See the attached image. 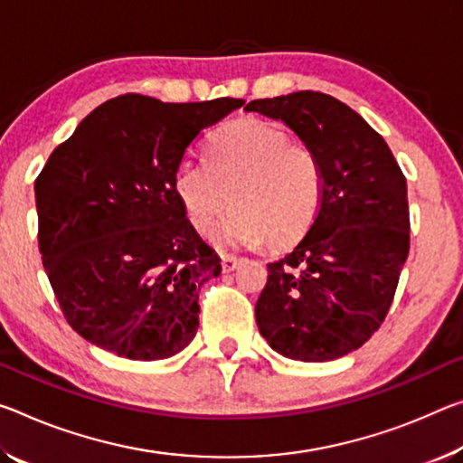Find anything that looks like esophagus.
I'll return each instance as SVG.
<instances>
[{
  "label": "esophagus",
  "instance_id": "esophagus-1",
  "mask_svg": "<svg viewBox=\"0 0 463 463\" xmlns=\"http://www.w3.org/2000/svg\"><path fill=\"white\" fill-rule=\"evenodd\" d=\"M239 263H241V260H239V258H234V255H229V253H224V255H222V271H232V269H237V268H239Z\"/></svg>",
  "mask_w": 463,
  "mask_h": 463
}]
</instances>
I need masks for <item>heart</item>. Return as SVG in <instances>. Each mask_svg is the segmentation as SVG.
I'll list each match as a JSON object with an SVG mask.
<instances>
[{
	"mask_svg": "<svg viewBox=\"0 0 463 463\" xmlns=\"http://www.w3.org/2000/svg\"><path fill=\"white\" fill-rule=\"evenodd\" d=\"M205 165H183L173 189L195 232L210 234L229 208L226 245L286 249L311 229L324 200V168L282 128L241 119L203 146Z\"/></svg>",
	"mask_w": 463,
	"mask_h": 463,
	"instance_id": "1",
	"label": "heart"
}]
</instances>
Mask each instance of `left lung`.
<instances>
[{
    "label": "left lung",
    "mask_w": 463,
    "mask_h": 463,
    "mask_svg": "<svg viewBox=\"0 0 463 463\" xmlns=\"http://www.w3.org/2000/svg\"><path fill=\"white\" fill-rule=\"evenodd\" d=\"M317 154L324 200L309 232L268 263L255 303L278 354L326 363L361 348L383 324L410 249L408 187L390 146L361 115L324 92L251 100Z\"/></svg>",
    "instance_id": "8db88e82"
}]
</instances>
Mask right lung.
Instances as JSON below:
<instances>
[{"label":"right lung","instance_id":"add662e5","mask_svg":"<svg viewBox=\"0 0 463 463\" xmlns=\"http://www.w3.org/2000/svg\"><path fill=\"white\" fill-rule=\"evenodd\" d=\"M241 99L102 102L34 183L43 266L68 324L94 346L163 361L200 326V288L220 258L194 231L173 181L194 139Z\"/></svg>","mask_w":463,"mask_h":463}]
</instances>
